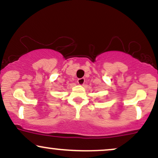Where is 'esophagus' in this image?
I'll return each instance as SVG.
<instances>
[{
	"label": "esophagus",
	"mask_w": 158,
	"mask_h": 158,
	"mask_svg": "<svg viewBox=\"0 0 158 158\" xmlns=\"http://www.w3.org/2000/svg\"><path fill=\"white\" fill-rule=\"evenodd\" d=\"M85 81V79H84V78H80V79H79L77 80V83L79 85H84Z\"/></svg>",
	"instance_id": "34e87169"
}]
</instances>
